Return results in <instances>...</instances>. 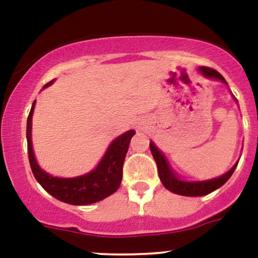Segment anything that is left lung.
Segmentation results:
<instances>
[{"instance_id": "obj_1", "label": "left lung", "mask_w": 258, "mask_h": 258, "mask_svg": "<svg viewBox=\"0 0 258 258\" xmlns=\"http://www.w3.org/2000/svg\"><path fill=\"white\" fill-rule=\"evenodd\" d=\"M199 70L200 73H203V75L206 76V78L220 80L223 84H227V81L224 80L223 76H222L218 72H216V70L211 69V68L201 67ZM149 147L150 152H152L154 156V160H155L156 162V166H158L159 177L162 184H164L165 188L168 189V190L172 191V193L184 195V197H204V195L212 193V191L223 185L224 183L230 178L234 170L236 168V165H238V162H236L227 173L222 174L220 177H216V178L209 180H201V182H186V180L179 179L178 174L171 168L170 164H168L166 158L164 156V154L160 152L153 142H150Z\"/></svg>"}]
</instances>
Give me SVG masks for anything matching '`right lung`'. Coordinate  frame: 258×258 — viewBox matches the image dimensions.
I'll use <instances>...</instances> for the list:
<instances>
[{
	"instance_id": "right-lung-1",
	"label": "right lung",
	"mask_w": 258,
	"mask_h": 258,
	"mask_svg": "<svg viewBox=\"0 0 258 258\" xmlns=\"http://www.w3.org/2000/svg\"><path fill=\"white\" fill-rule=\"evenodd\" d=\"M53 81L43 86L48 87ZM36 100H34L30 114L28 116L26 123V139H28V154L29 162L35 178L41 186L54 197L55 199L70 204V205H90L105 199L106 197L119 189L122 179V166L125 161L126 153L128 150L130 142L135 135V131H127L116 139L112 141L108 150L100 160L98 166L86 173L84 176L74 177V178H59L53 177L38 166L32 150L31 142V120L34 114V108Z\"/></svg>"
}]
</instances>
